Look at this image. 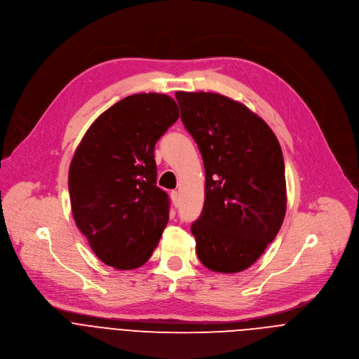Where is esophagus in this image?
Here are the masks:
<instances>
[{
    "label": "esophagus",
    "instance_id": "34e87169",
    "mask_svg": "<svg viewBox=\"0 0 359 359\" xmlns=\"http://www.w3.org/2000/svg\"><path fill=\"white\" fill-rule=\"evenodd\" d=\"M170 197H172L173 204H175V205H177V204H179V191L172 190V191H170Z\"/></svg>",
    "mask_w": 359,
    "mask_h": 359
}]
</instances>
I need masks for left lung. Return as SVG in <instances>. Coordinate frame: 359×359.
Returning <instances> with one entry per match:
<instances>
[{"label": "left lung", "instance_id": "obj_1", "mask_svg": "<svg viewBox=\"0 0 359 359\" xmlns=\"http://www.w3.org/2000/svg\"><path fill=\"white\" fill-rule=\"evenodd\" d=\"M176 99L205 170L204 207L191 224L196 253L212 271H243L274 241L285 217L280 142L262 117L231 97L179 90Z\"/></svg>", "mask_w": 359, "mask_h": 359}]
</instances>
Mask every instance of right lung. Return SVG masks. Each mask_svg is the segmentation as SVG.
Wrapping results in <instances>:
<instances>
[{"label": "right lung", "instance_id": "obj_1", "mask_svg": "<svg viewBox=\"0 0 359 359\" xmlns=\"http://www.w3.org/2000/svg\"><path fill=\"white\" fill-rule=\"evenodd\" d=\"M179 118L163 93H135L103 111L81 140L68 172L71 210L93 253L133 270L148 262L169 221L156 186V141Z\"/></svg>", "mask_w": 359, "mask_h": 359}]
</instances>
